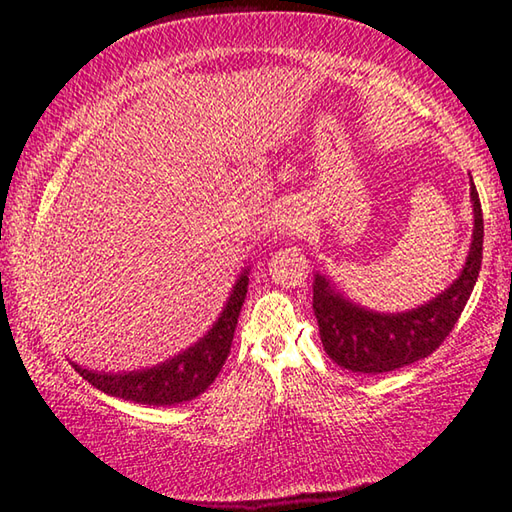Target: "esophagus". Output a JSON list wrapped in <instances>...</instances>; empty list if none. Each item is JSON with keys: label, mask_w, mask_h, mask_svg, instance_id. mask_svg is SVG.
<instances>
[{"label": "esophagus", "mask_w": 512, "mask_h": 512, "mask_svg": "<svg viewBox=\"0 0 512 512\" xmlns=\"http://www.w3.org/2000/svg\"><path fill=\"white\" fill-rule=\"evenodd\" d=\"M300 228H302V221L298 219V216L287 214V216H282V219H280L282 235H296V232H300Z\"/></svg>", "instance_id": "34e87169"}]
</instances>
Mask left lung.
I'll return each mask as SVG.
<instances>
[{
  "instance_id": "8db88e82",
  "label": "left lung",
  "mask_w": 512,
  "mask_h": 512,
  "mask_svg": "<svg viewBox=\"0 0 512 512\" xmlns=\"http://www.w3.org/2000/svg\"><path fill=\"white\" fill-rule=\"evenodd\" d=\"M470 196L474 230L463 271L449 289L424 305L402 314H379L354 305L325 275H316L314 314L329 359L352 372L379 375L429 357L447 339L470 300L483 259V212L474 183Z\"/></svg>"
}]
</instances>
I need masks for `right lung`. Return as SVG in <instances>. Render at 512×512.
Returning <instances> with one entry per match:
<instances>
[{
	"mask_svg": "<svg viewBox=\"0 0 512 512\" xmlns=\"http://www.w3.org/2000/svg\"><path fill=\"white\" fill-rule=\"evenodd\" d=\"M248 293V268L239 275V280L221 316L212 325L201 341L194 343L192 348L180 352L178 357L160 363V366L133 370V372H97L85 370L72 363L79 375L90 381L94 388H99L106 395L121 397L137 404L149 406H173L194 400L207 391L219 375L225 359L230 354L232 339H235V327L241 305H244Z\"/></svg>",
	"mask_w": 512,
	"mask_h": 512,
	"instance_id": "1",
	"label": "right lung"
}]
</instances>
